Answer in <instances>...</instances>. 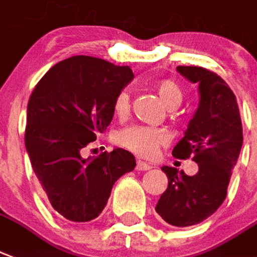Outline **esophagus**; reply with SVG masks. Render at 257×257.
Segmentation results:
<instances>
[{
	"instance_id": "34e87169",
	"label": "esophagus",
	"mask_w": 257,
	"mask_h": 257,
	"mask_svg": "<svg viewBox=\"0 0 257 257\" xmlns=\"http://www.w3.org/2000/svg\"><path fill=\"white\" fill-rule=\"evenodd\" d=\"M136 169H138V170H142V172H146V170L153 169V166H151V165H148V163H146L144 161H138V166H136Z\"/></svg>"
}]
</instances>
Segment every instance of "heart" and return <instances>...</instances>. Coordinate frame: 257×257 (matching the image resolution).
Here are the masks:
<instances>
[{"label":"heart","mask_w":257,"mask_h":257,"mask_svg":"<svg viewBox=\"0 0 257 257\" xmlns=\"http://www.w3.org/2000/svg\"><path fill=\"white\" fill-rule=\"evenodd\" d=\"M157 92L166 107L176 109L182 102V91L177 83L172 80H161L157 84ZM131 100L128 91H121L114 99V111L118 117H125L129 113ZM169 134L166 131L148 128L143 125H132L119 131L117 143L128 148L139 157L151 158L158 153L159 147L169 143Z\"/></svg>","instance_id":"b5f03b06"}]
</instances>
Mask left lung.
I'll return each instance as SVG.
<instances>
[{"label":"left lung","instance_id":"8db88e82","mask_svg":"<svg viewBox=\"0 0 257 257\" xmlns=\"http://www.w3.org/2000/svg\"><path fill=\"white\" fill-rule=\"evenodd\" d=\"M177 72L197 84L199 104L173 155L192 157L199 172L187 176L163 166L169 185L155 211L169 225L187 227L212 215L226 199L242 147V125L234 94L223 79L200 66H177Z\"/></svg>","mask_w":257,"mask_h":257}]
</instances>
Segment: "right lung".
<instances>
[{"instance_id": "obj_1", "label": "right lung", "mask_w": 257, "mask_h": 257, "mask_svg": "<svg viewBox=\"0 0 257 257\" xmlns=\"http://www.w3.org/2000/svg\"><path fill=\"white\" fill-rule=\"evenodd\" d=\"M129 66L76 56L49 69L27 106L26 148L51 207L72 222H90L107 204L114 182L132 172V154L114 148L81 157L114 115V99L134 80Z\"/></svg>"}]
</instances>
